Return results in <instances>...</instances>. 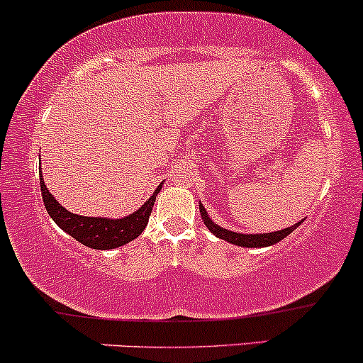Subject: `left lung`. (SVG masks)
I'll return each instance as SVG.
<instances>
[{"label":"left lung","mask_w":363,"mask_h":363,"mask_svg":"<svg viewBox=\"0 0 363 363\" xmlns=\"http://www.w3.org/2000/svg\"><path fill=\"white\" fill-rule=\"evenodd\" d=\"M199 209H201L202 221H204V225L209 228V232H211L213 235H216L218 239L221 240H227V242L233 245H240V247H268V245H274L277 242H280L282 239H286L289 233L294 232V230L303 223L301 220L289 228H284V230H279V232H270V233H239L214 223L211 218H209V214L206 211L204 206H202V202H199Z\"/></svg>","instance_id":"left-lung-1"}]
</instances>
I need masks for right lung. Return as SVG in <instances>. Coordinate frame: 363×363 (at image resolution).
<instances>
[{
	"instance_id": "obj_1",
	"label": "right lung",
	"mask_w": 363,
	"mask_h": 363,
	"mask_svg": "<svg viewBox=\"0 0 363 363\" xmlns=\"http://www.w3.org/2000/svg\"><path fill=\"white\" fill-rule=\"evenodd\" d=\"M41 183V194L45 208L48 211L52 220L64 230L65 233L74 237L77 242L88 245L91 249H100V251H107V249H116L121 245L131 242L136 239L140 233L143 232L149 223V216L154 208L155 196L161 192L162 183L154 190V194L136 209L135 213L128 214L124 218H102V216H81V214H74L58 204L55 197L50 194L46 189L43 174H40Z\"/></svg>"
}]
</instances>
